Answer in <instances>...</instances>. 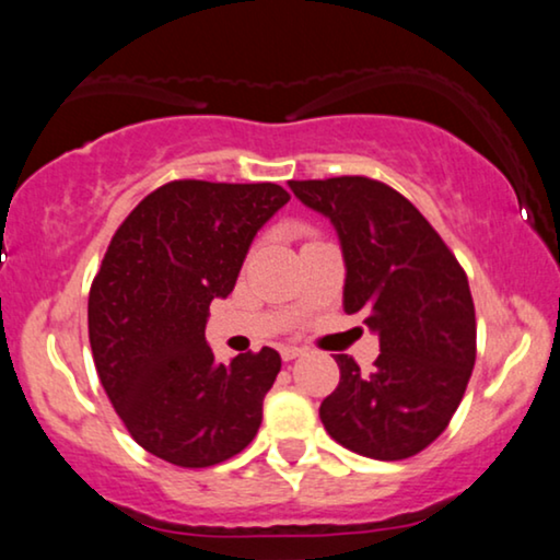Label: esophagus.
Here are the masks:
<instances>
[{
	"label": "esophagus",
	"instance_id": "esophagus-1",
	"mask_svg": "<svg viewBox=\"0 0 560 560\" xmlns=\"http://www.w3.org/2000/svg\"><path fill=\"white\" fill-rule=\"evenodd\" d=\"M279 352H281V358L289 362V360L302 358V355H304V348H296V345H283V348H281Z\"/></svg>",
	"mask_w": 560,
	"mask_h": 560
}]
</instances>
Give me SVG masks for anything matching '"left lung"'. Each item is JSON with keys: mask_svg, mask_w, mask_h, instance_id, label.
<instances>
[{"mask_svg": "<svg viewBox=\"0 0 560 560\" xmlns=\"http://www.w3.org/2000/svg\"><path fill=\"white\" fill-rule=\"evenodd\" d=\"M291 192L340 235L345 312L362 314L381 355L362 373L337 355L340 385L319 406L327 434L350 452L396 462L448 427L477 358L467 273L427 218L370 177L291 179Z\"/></svg>", "mask_w": 560, "mask_h": 560, "instance_id": "1", "label": "left lung"}]
</instances>
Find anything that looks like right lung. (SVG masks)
Wrapping results in <instances>:
<instances>
[{
    "instance_id": "right-lung-1",
    "label": "right lung",
    "mask_w": 560,
    "mask_h": 560,
    "mask_svg": "<svg viewBox=\"0 0 560 560\" xmlns=\"http://www.w3.org/2000/svg\"><path fill=\"white\" fill-rule=\"evenodd\" d=\"M289 202L273 183L175 179L114 233L91 283L101 385L131 439L177 467H212L254 441L281 370L277 350L215 362L205 325L235 287L256 233Z\"/></svg>"
}]
</instances>
